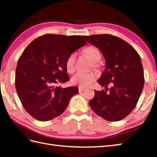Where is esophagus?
Masks as SVG:
<instances>
[{
	"mask_svg": "<svg viewBox=\"0 0 157 157\" xmlns=\"http://www.w3.org/2000/svg\"><path fill=\"white\" fill-rule=\"evenodd\" d=\"M78 89H79V92H82L85 90V88H83V87H79Z\"/></svg>",
	"mask_w": 157,
	"mask_h": 157,
	"instance_id": "esophagus-1",
	"label": "esophagus"
}]
</instances>
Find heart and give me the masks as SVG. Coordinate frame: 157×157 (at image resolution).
<instances>
[{"label":"heart","instance_id":"1","mask_svg":"<svg viewBox=\"0 0 157 157\" xmlns=\"http://www.w3.org/2000/svg\"><path fill=\"white\" fill-rule=\"evenodd\" d=\"M85 53L88 56L94 63H97L100 61L101 55L96 47L90 46L85 49ZM76 53H72L68 56L65 61V66L69 72H73L75 70V63L76 59ZM97 78V74L94 73L78 72L71 78L73 84L79 85L82 87L88 86L91 83Z\"/></svg>","mask_w":157,"mask_h":157}]
</instances>
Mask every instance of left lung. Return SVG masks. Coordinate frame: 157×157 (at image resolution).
<instances>
[{
	"mask_svg": "<svg viewBox=\"0 0 157 157\" xmlns=\"http://www.w3.org/2000/svg\"><path fill=\"white\" fill-rule=\"evenodd\" d=\"M100 50L105 59V70L98 80L109 93L96 91L89 105L101 118L110 122L126 117L135 108L143 92L144 78L140 57L128 43L108 34L83 36Z\"/></svg>",
	"mask_w": 157,
	"mask_h": 157,
	"instance_id": "obj_1",
	"label": "left lung"
}]
</instances>
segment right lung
<instances>
[{"mask_svg": "<svg viewBox=\"0 0 157 157\" xmlns=\"http://www.w3.org/2000/svg\"><path fill=\"white\" fill-rule=\"evenodd\" d=\"M79 35L47 34L34 39L18 60L15 87L22 105L32 117L49 121L63 113L77 86L56 84L70 80L65 61L70 54L86 45Z\"/></svg>", "mask_w": 157, "mask_h": 157, "instance_id": "1", "label": "right lung"}]
</instances>
